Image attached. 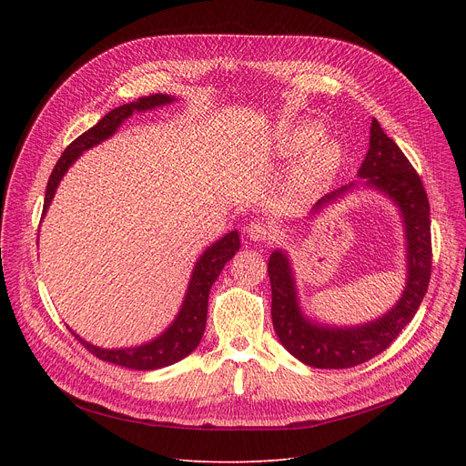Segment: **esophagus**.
<instances>
[{
  "label": "esophagus",
  "instance_id": "1",
  "mask_svg": "<svg viewBox=\"0 0 466 466\" xmlns=\"http://www.w3.org/2000/svg\"><path fill=\"white\" fill-rule=\"evenodd\" d=\"M247 236L252 241H269V239L275 238V228L265 221H252L247 227Z\"/></svg>",
  "mask_w": 466,
  "mask_h": 466
}]
</instances>
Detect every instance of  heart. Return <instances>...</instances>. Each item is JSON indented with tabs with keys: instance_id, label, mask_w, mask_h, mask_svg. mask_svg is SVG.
Masks as SVG:
<instances>
[{
	"instance_id": "b5f03b06",
	"label": "heart",
	"mask_w": 466,
	"mask_h": 466,
	"mask_svg": "<svg viewBox=\"0 0 466 466\" xmlns=\"http://www.w3.org/2000/svg\"><path fill=\"white\" fill-rule=\"evenodd\" d=\"M322 138V132L315 127H302L293 132L289 140V151L291 153H306L319 145ZM341 160V149L336 144H322L316 147L308 160V167L311 173H328L334 169Z\"/></svg>"
}]
</instances>
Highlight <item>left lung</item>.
I'll use <instances>...</instances> for the list:
<instances>
[{"instance_id": "8db88e82", "label": "left lung", "mask_w": 466, "mask_h": 466, "mask_svg": "<svg viewBox=\"0 0 466 466\" xmlns=\"http://www.w3.org/2000/svg\"><path fill=\"white\" fill-rule=\"evenodd\" d=\"M358 177L367 186L392 197L402 210L408 234V286L400 302L374 322L358 328L317 326L300 315L289 261L286 254L275 250L268 265L275 331L289 354L317 369H350L383 352L415 317L431 277V221L424 184L402 149L385 135L376 119L370 123L369 151ZM350 186L322 197L315 208L345 193Z\"/></svg>"}]
</instances>
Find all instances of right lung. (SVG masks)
<instances>
[{"label":"right lung","instance_id":"right-lung-1","mask_svg":"<svg viewBox=\"0 0 466 466\" xmlns=\"http://www.w3.org/2000/svg\"><path fill=\"white\" fill-rule=\"evenodd\" d=\"M171 101H173V97H169L166 94L144 96L138 101H132V103H127V105H121V106L110 110L103 119H99L97 125H94L92 128L83 132L79 138H76L68 147L64 149L62 157L55 164V167L49 175V180H47L42 214H46L60 178L64 177V173L68 171V167L77 160V157L83 151H86V149L97 146L99 142L106 140L108 137H112L116 128L123 123V119L132 116V112L135 110H149V108H155L158 105H166ZM236 250H239V236L236 230L228 232L225 238H221L218 243H214L212 247L207 248V252L195 265V271L189 280L187 293H186V300L182 304L178 317L158 339H155L147 345L135 347V349L106 350V349H99V347H94V345L83 341L79 336L74 334L72 329L70 331L90 354H94L96 358H99L103 361L114 363V365H121V367L135 369V370H155L160 367L173 365V363L180 361L182 358H186L187 354H191L197 349L198 341H201V338L205 334V326H207L210 288L218 280L219 273L223 271L225 263L236 254Z\"/></svg>","mask_w":466,"mask_h":466}]
</instances>
